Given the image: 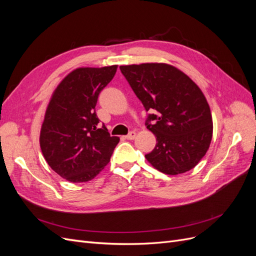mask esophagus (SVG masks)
Instances as JSON below:
<instances>
[{"label": "esophagus", "instance_id": "1", "mask_svg": "<svg viewBox=\"0 0 256 256\" xmlns=\"http://www.w3.org/2000/svg\"><path fill=\"white\" fill-rule=\"evenodd\" d=\"M136 132H134V131H130V132L125 136L126 138H127V140H134V138H136Z\"/></svg>", "mask_w": 256, "mask_h": 256}]
</instances>
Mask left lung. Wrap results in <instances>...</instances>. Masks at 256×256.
<instances>
[{"instance_id": "8db88e82", "label": "left lung", "mask_w": 256, "mask_h": 256, "mask_svg": "<svg viewBox=\"0 0 256 256\" xmlns=\"http://www.w3.org/2000/svg\"><path fill=\"white\" fill-rule=\"evenodd\" d=\"M120 69L145 110L150 111L145 126L157 144L145 158L164 174L190 171L205 156L212 136V113L202 90L187 74L168 64Z\"/></svg>"}]
</instances>
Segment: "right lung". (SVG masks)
Masks as SVG:
<instances>
[{"mask_svg": "<svg viewBox=\"0 0 256 256\" xmlns=\"http://www.w3.org/2000/svg\"><path fill=\"white\" fill-rule=\"evenodd\" d=\"M116 68H78L54 90L42 126L40 148L50 168L68 182L92 180L109 164L120 142L104 125L98 126L95 110Z\"/></svg>", "mask_w": 256, "mask_h": 256, "instance_id": "1", "label": "right lung"}]
</instances>
